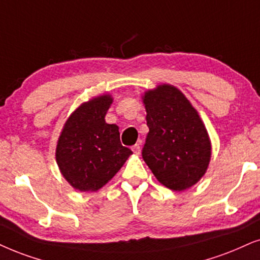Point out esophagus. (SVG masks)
Listing matches in <instances>:
<instances>
[{
	"instance_id": "34e87169",
	"label": "esophagus",
	"mask_w": 260,
	"mask_h": 260,
	"mask_svg": "<svg viewBox=\"0 0 260 260\" xmlns=\"http://www.w3.org/2000/svg\"><path fill=\"white\" fill-rule=\"evenodd\" d=\"M132 151L136 154H139L140 153V151H141V144L140 143H138V144H136V145H134L133 147H132Z\"/></svg>"
}]
</instances>
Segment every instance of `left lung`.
I'll return each instance as SVG.
<instances>
[{
  "instance_id": "1",
  "label": "left lung",
  "mask_w": 260,
  "mask_h": 260,
  "mask_svg": "<svg viewBox=\"0 0 260 260\" xmlns=\"http://www.w3.org/2000/svg\"><path fill=\"white\" fill-rule=\"evenodd\" d=\"M141 100L149 127L144 160L167 188H190L205 175L211 159V140L198 111L169 84L147 90Z\"/></svg>"
}]
</instances>
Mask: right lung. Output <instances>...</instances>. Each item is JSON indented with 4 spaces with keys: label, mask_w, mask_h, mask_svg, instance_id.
I'll return each mask as SVG.
<instances>
[{
    "label": "right lung",
    "mask_w": 260,
    "mask_h": 260,
    "mask_svg": "<svg viewBox=\"0 0 260 260\" xmlns=\"http://www.w3.org/2000/svg\"><path fill=\"white\" fill-rule=\"evenodd\" d=\"M110 94L91 98L70 115L56 145V163L67 182L80 192L107 185L132 154L120 141L119 127L106 122Z\"/></svg>",
    "instance_id": "obj_1"
}]
</instances>
